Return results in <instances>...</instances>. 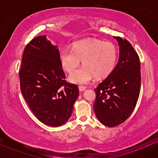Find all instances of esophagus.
I'll list each match as a JSON object with an SVG mask.
<instances>
[{"mask_svg":"<svg viewBox=\"0 0 158 158\" xmlns=\"http://www.w3.org/2000/svg\"><path fill=\"white\" fill-rule=\"evenodd\" d=\"M85 89H86V87L85 86H79V91H84Z\"/></svg>","mask_w":158,"mask_h":158,"instance_id":"esophagus-1","label":"esophagus"}]
</instances>
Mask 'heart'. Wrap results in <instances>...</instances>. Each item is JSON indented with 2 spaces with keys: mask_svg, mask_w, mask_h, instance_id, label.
<instances>
[{
  "mask_svg": "<svg viewBox=\"0 0 158 158\" xmlns=\"http://www.w3.org/2000/svg\"><path fill=\"white\" fill-rule=\"evenodd\" d=\"M118 58V50L113 43L98 39L80 40L73 44V50L64 48L59 53L62 68L72 73L80 64L83 67L69 77L76 84H86L94 77L103 79L113 71Z\"/></svg>",
  "mask_w": 158,
  "mask_h": 158,
  "instance_id": "b5f03b06",
  "label": "heart"
}]
</instances>
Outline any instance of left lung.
Returning a JSON list of instances; mask_svg holds the SVG:
<instances>
[{
  "instance_id": "8db88e82",
  "label": "left lung",
  "mask_w": 158,
  "mask_h": 158,
  "mask_svg": "<svg viewBox=\"0 0 158 158\" xmlns=\"http://www.w3.org/2000/svg\"><path fill=\"white\" fill-rule=\"evenodd\" d=\"M114 38L119 46L118 62L100 83L96 92L94 109L99 121L108 127L117 126L129 117L140 90V62L131 44L120 37Z\"/></svg>"
}]
</instances>
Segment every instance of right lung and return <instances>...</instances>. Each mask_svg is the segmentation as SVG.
<instances>
[{
	"instance_id": "add662e5",
	"label": "right lung",
	"mask_w": 158,
	"mask_h": 158,
	"mask_svg": "<svg viewBox=\"0 0 158 158\" xmlns=\"http://www.w3.org/2000/svg\"><path fill=\"white\" fill-rule=\"evenodd\" d=\"M19 78L23 97L39 121L58 127L68 120L79 88L64 80L59 48L46 35L38 36L26 46Z\"/></svg>"
}]
</instances>
